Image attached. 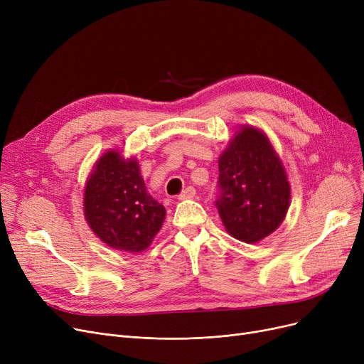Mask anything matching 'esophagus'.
<instances>
[{
	"label": "esophagus",
	"instance_id": "esophagus-1",
	"mask_svg": "<svg viewBox=\"0 0 364 364\" xmlns=\"http://www.w3.org/2000/svg\"><path fill=\"white\" fill-rule=\"evenodd\" d=\"M196 196V190L195 187H187L186 190H183L181 195L178 196L180 200H186V199H193Z\"/></svg>",
	"mask_w": 364,
	"mask_h": 364
}]
</instances>
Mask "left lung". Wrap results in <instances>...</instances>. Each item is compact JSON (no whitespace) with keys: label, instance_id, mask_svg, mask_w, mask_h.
Segmentation results:
<instances>
[{"label":"left lung","instance_id":"8db88e82","mask_svg":"<svg viewBox=\"0 0 364 364\" xmlns=\"http://www.w3.org/2000/svg\"><path fill=\"white\" fill-rule=\"evenodd\" d=\"M217 208L227 233L258 243L276 232L291 205V183L265 132L242 125L218 159Z\"/></svg>","mask_w":364,"mask_h":364}]
</instances>
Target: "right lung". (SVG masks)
<instances>
[{"label": "right lung", "mask_w": 364, "mask_h": 364, "mask_svg": "<svg viewBox=\"0 0 364 364\" xmlns=\"http://www.w3.org/2000/svg\"><path fill=\"white\" fill-rule=\"evenodd\" d=\"M165 208L153 199L136 158L110 149L94 164L84 188L87 224L112 250L143 252L159 233Z\"/></svg>", "instance_id": "add662e5"}]
</instances>
